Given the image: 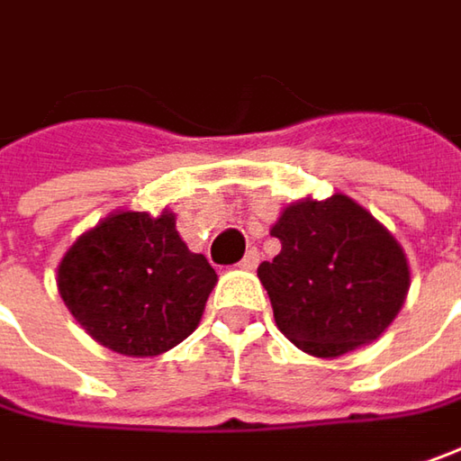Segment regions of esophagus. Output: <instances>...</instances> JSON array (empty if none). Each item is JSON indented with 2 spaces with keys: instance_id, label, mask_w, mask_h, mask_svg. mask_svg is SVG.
Wrapping results in <instances>:
<instances>
[{
  "instance_id": "esophagus-1",
  "label": "esophagus",
  "mask_w": 461,
  "mask_h": 461,
  "mask_svg": "<svg viewBox=\"0 0 461 461\" xmlns=\"http://www.w3.org/2000/svg\"><path fill=\"white\" fill-rule=\"evenodd\" d=\"M257 265H259V251H257V249H249L246 257L241 259V267L243 269H254Z\"/></svg>"
}]
</instances>
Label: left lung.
I'll return each instance as SVG.
<instances>
[{
	"label": "left lung",
	"mask_w": 461,
	"mask_h": 461,
	"mask_svg": "<svg viewBox=\"0 0 461 461\" xmlns=\"http://www.w3.org/2000/svg\"><path fill=\"white\" fill-rule=\"evenodd\" d=\"M272 236L283 249L257 272L280 332L301 350L345 356L374 342L402 309L410 288L402 246L350 196L290 204Z\"/></svg>",
	"instance_id": "left-lung-1"
}]
</instances>
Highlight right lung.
<instances>
[{"label": "right lung", "instance_id": "right-lung-1", "mask_svg": "<svg viewBox=\"0 0 461 461\" xmlns=\"http://www.w3.org/2000/svg\"><path fill=\"white\" fill-rule=\"evenodd\" d=\"M215 283L171 212L111 215L59 265V293L85 332L131 357L160 356L194 332Z\"/></svg>", "mask_w": 461, "mask_h": 461}]
</instances>
